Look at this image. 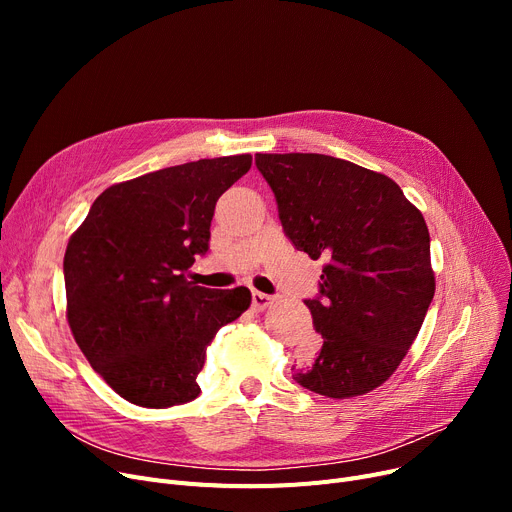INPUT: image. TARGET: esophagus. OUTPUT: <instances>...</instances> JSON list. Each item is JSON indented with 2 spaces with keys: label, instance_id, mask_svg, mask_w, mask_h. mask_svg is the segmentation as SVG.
Returning <instances> with one entry per match:
<instances>
[{
  "label": "esophagus",
  "instance_id": "obj_1",
  "mask_svg": "<svg viewBox=\"0 0 512 512\" xmlns=\"http://www.w3.org/2000/svg\"><path fill=\"white\" fill-rule=\"evenodd\" d=\"M272 301H274V297H270V294H265V292H259V290H255L253 297H251V303H253V307H255L257 311H261V309H265V307H270Z\"/></svg>",
  "mask_w": 512,
  "mask_h": 512
}]
</instances>
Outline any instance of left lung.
Returning <instances> with one entry per match:
<instances>
[{
	"instance_id": "left-lung-1",
	"label": "left lung",
	"mask_w": 512,
	"mask_h": 512,
	"mask_svg": "<svg viewBox=\"0 0 512 512\" xmlns=\"http://www.w3.org/2000/svg\"><path fill=\"white\" fill-rule=\"evenodd\" d=\"M294 249L324 259L319 297L305 305L319 353L292 378L328 398L382 386L417 338L436 278L421 211L400 186L321 153H257Z\"/></svg>"
}]
</instances>
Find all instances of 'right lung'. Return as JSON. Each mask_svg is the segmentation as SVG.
<instances>
[{"instance_id":"right-lung-1","label":"right lung","mask_w":512,"mask_h":512,"mask_svg":"<svg viewBox=\"0 0 512 512\" xmlns=\"http://www.w3.org/2000/svg\"><path fill=\"white\" fill-rule=\"evenodd\" d=\"M251 161L249 153L199 159L112 184L68 240V326L91 367L132 405L197 398L209 342L251 305L245 286L213 290L186 278L209 249L215 203Z\"/></svg>"}]
</instances>
